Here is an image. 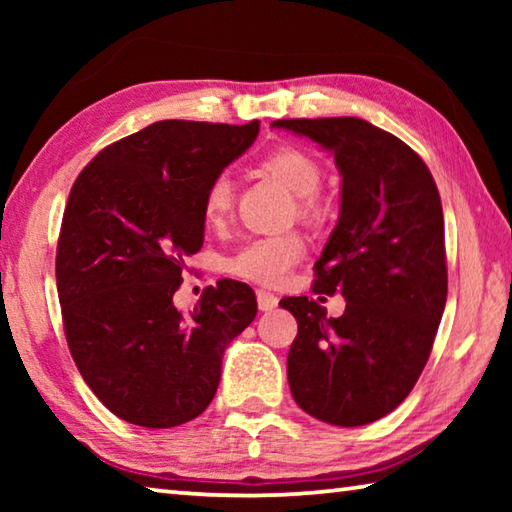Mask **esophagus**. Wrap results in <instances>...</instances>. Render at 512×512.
Wrapping results in <instances>:
<instances>
[{
	"instance_id": "1",
	"label": "esophagus",
	"mask_w": 512,
	"mask_h": 512,
	"mask_svg": "<svg viewBox=\"0 0 512 512\" xmlns=\"http://www.w3.org/2000/svg\"><path fill=\"white\" fill-rule=\"evenodd\" d=\"M257 307H259V311H273L277 307V298L271 291L257 289Z\"/></svg>"
}]
</instances>
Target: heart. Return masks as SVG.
<instances>
[{
  "mask_svg": "<svg viewBox=\"0 0 512 512\" xmlns=\"http://www.w3.org/2000/svg\"><path fill=\"white\" fill-rule=\"evenodd\" d=\"M262 169L273 176L275 180L289 189L291 194L300 198L302 214H318L320 201L316 189L323 178L320 164L311 158L309 153L300 149H275L268 153ZM235 205V187L228 176H216L205 189L203 196V219L207 225L219 228L232 212ZM305 255V241L298 235H277V237H262L246 244L237 255L228 259L230 273H235L244 280L259 282V284H280L284 277L291 273V268L300 262Z\"/></svg>",
  "mask_w": 512,
  "mask_h": 512,
  "instance_id": "heart-1",
  "label": "heart"
}]
</instances>
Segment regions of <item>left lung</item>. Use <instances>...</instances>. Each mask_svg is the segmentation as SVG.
I'll list each match as a JSON object with an SVG mask.
<instances>
[{"mask_svg":"<svg viewBox=\"0 0 512 512\" xmlns=\"http://www.w3.org/2000/svg\"><path fill=\"white\" fill-rule=\"evenodd\" d=\"M334 153L341 216L318 262L314 293H341L327 318L307 296L282 298L298 320L287 375L302 411L361 427L413 391L447 300L445 221L431 171L411 146L357 117L277 119Z\"/></svg>","mask_w":512,"mask_h":512,"instance_id":"left-lung-1","label":"left lung"}]
</instances>
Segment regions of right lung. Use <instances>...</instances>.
Here are the masks:
<instances>
[{
    "label": "right lung",
    "mask_w": 512,
    "mask_h": 512,
    "mask_svg": "<svg viewBox=\"0 0 512 512\" xmlns=\"http://www.w3.org/2000/svg\"><path fill=\"white\" fill-rule=\"evenodd\" d=\"M259 133L167 119L103 149L69 192L56 284L69 352L117 418L169 429L214 400L223 352L257 316L253 289L207 287L183 316L173 293L203 246V196Z\"/></svg>",
    "instance_id": "obj_1"
}]
</instances>
